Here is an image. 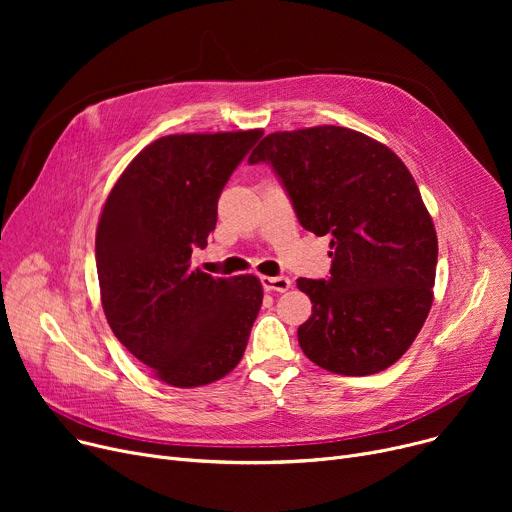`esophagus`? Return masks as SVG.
Instances as JSON below:
<instances>
[{"label":"esophagus","mask_w":512,"mask_h":512,"mask_svg":"<svg viewBox=\"0 0 512 512\" xmlns=\"http://www.w3.org/2000/svg\"><path fill=\"white\" fill-rule=\"evenodd\" d=\"M261 284L267 292H286L290 288V278L286 276H278V278H270V276H263Z\"/></svg>","instance_id":"obj_1"}]
</instances>
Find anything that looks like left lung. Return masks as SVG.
<instances>
[{"label":"left lung","instance_id":"1","mask_svg":"<svg viewBox=\"0 0 512 512\" xmlns=\"http://www.w3.org/2000/svg\"><path fill=\"white\" fill-rule=\"evenodd\" d=\"M276 172L301 226L330 236V278H299L313 313L299 328L303 353L338 375L396 363L434 301L438 238L400 157L351 128L274 132L249 164Z\"/></svg>","mask_w":512,"mask_h":512}]
</instances>
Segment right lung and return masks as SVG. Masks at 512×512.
Masks as SVG:
<instances>
[{"label":"right lung","mask_w":512,"mask_h":512,"mask_svg":"<svg viewBox=\"0 0 512 512\" xmlns=\"http://www.w3.org/2000/svg\"><path fill=\"white\" fill-rule=\"evenodd\" d=\"M263 130L170 134L147 145L107 197L95 236L101 305L116 338L157 380L205 386L245 353L263 288L191 267L218 199Z\"/></svg>","instance_id":"obj_1"}]
</instances>
